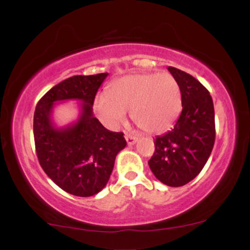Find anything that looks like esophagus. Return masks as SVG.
Wrapping results in <instances>:
<instances>
[{"mask_svg": "<svg viewBox=\"0 0 250 250\" xmlns=\"http://www.w3.org/2000/svg\"><path fill=\"white\" fill-rule=\"evenodd\" d=\"M125 137V141H127V143H128V146H133L137 142V137L134 136V135L127 134Z\"/></svg>", "mask_w": 250, "mask_h": 250, "instance_id": "obj_1", "label": "esophagus"}]
</instances>
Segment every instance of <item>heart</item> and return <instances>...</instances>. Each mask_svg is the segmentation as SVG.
Here are the masks:
<instances>
[{
    "instance_id": "b5f03b06",
    "label": "heart",
    "mask_w": 250,
    "mask_h": 250,
    "mask_svg": "<svg viewBox=\"0 0 250 250\" xmlns=\"http://www.w3.org/2000/svg\"><path fill=\"white\" fill-rule=\"evenodd\" d=\"M95 108L102 121L111 128L125 122L127 110H131V119L140 128L161 134L173 127L179 117L182 95L171 74H131L116 80L110 93L100 94Z\"/></svg>"
}]
</instances>
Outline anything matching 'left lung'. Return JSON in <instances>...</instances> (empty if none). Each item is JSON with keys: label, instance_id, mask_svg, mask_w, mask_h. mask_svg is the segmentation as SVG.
Returning <instances> with one entry per match:
<instances>
[{"label": "left lung", "instance_id": "8db88e82", "mask_svg": "<svg viewBox=\"0 0 250 250\" xmlns=\"http://www.w3.org/2000/svg\"><path fill=\"white\" fill-rule=\"evenodd\" d=\"M182 95V111L174 128L155 139V151L148 161L157 180L169 187H181L195 179L208 161L215 142L213 99L201 83L174 67Z\"/></svg>", "mask_w": 250, "mask_h": 250}]
</instances>
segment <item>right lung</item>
<instances>
[{"label":"right lung","instance_id":"right-lung-1","mask_svg":"<svg viewBox=\"0 0 250 250\" xmlns=\"http://www.w3.org/2000/svg\"><path fill=\"white\" fill-rule=\"evenodd\" d=\"M108 73L76 75L60 82L42 96L34 114L37 159L44 173L67 193L93 196L107 185L115 157L127 146L123 133L108 130L93 115L96 93ZM82 102L76 123L56 128L51 121L55 103Z\"/></svg>","mask_w":250,"mask_h":250}]
</instances>
